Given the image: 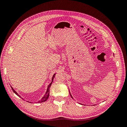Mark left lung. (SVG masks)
I'll use <instances>...</instances> for the list:
<instances>
[{
    "instance_id": "8db88e82",
    "label": "left lung",
    "mask_w": 127,
    "mask_h": 127,
    "mask_svg": "<svg viewBox=\"0 0 127 127\" xmlns=\"http://www.w3.org/2000/svg\"><path fill=\"white\" fill-rule=\"evenodd\" d=\"M69 94H70V96L71 97V98H73V96H71V94H70V91H69Z\"/></svg>"
}]
</instances>
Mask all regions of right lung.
Segmentation results:
<instances>
[{
	"label": "right lung",
	"mask_w": 127,
	"mask_h": 127,
	"mask_svg": "<svg viewBox=\"0 0 127 127\" xmlns=\"http://www.w3.org/2000/svg\"><path fill=\"white\" fill-rule=\"evenodd\" d=\"M55 75H56V74H54V75H53V77H52V81H51V83L49 84V85H48V88H47V91H46V93H45V95H44V96L41 98V99L40 100H39V101H38L37 102H35V103H42V102H45L47 99L48 98V97H49V91H50V87H51V85H52V82H53V79H54V77H55ZM11 89H12V90H13V92L14 93H15V94L17 95L18 96H19L20 97H21V96H20V95H18V93L16 92L14 89H13V88L11 86ZM22 98V97H21ZM22 99H23V98H22ZM24 100V99H23ZM27 102H30V103H31V102H29V101H27Z\"/></svg>",
	"instance_id": "obj_1"
}]
</instances>
